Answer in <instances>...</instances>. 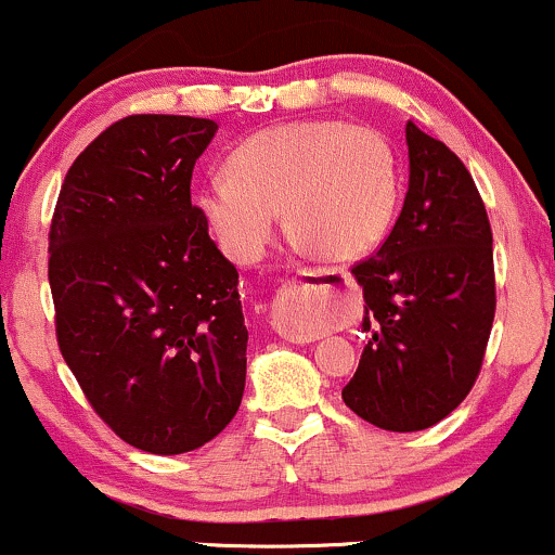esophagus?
Instances as JSON below:
<instances>
[{
  "mask_svg": "<svg viewBox=\"0 0 555 555\" xmlns=\"http://www.w3.org/2000/svg\"><path fill=\"white\" fill-rule=\"evenodd\" d=\"M333 275L347 278V272H327V270H304L299 278V291H318V288H327Z\"/></svg>",
  "mask_w": 555,
  "mask_h": 555,
  "instance_id": "1",
  "label": "esophagus"
}]
</instances>
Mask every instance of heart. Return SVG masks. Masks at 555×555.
<instances>
[{
    "mask_svg": "<svg viewBox=\"0 0 555 555\" xmlns=\"http://www.w3.org/2000/svg\"><path fill=\"white\" fill-rule=\"evenodd\" d=\"M399 201V164L384 134L344 121H291L243 140L228 175L201 190L219 243L241 261L264 251L283 208L285 228L325 259L371 251Z\"/></svg>",
    "mask_w": 555,
    "mask_h": 555,
    "instance_id": "b5f03b06",
    "label": "heart"
}]
</instances>
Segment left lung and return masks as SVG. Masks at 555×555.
<instances>
[{
  "label": "left lung",
  "mask_w": 555,
  "mask_h": 555,
  "mask_svg": "<svg viewBox=\"0 0 555 555\" xmlns=\"http://www.w3.org/2000/svg\"><path fill=\"white\" fill-rule=\"evenodd\" d=\"M395 228L351 267L371 333L341 397L386 431L434 426L474 389L494 320L492 230L466 164L413 121Z\"/></svg>",
  "instance_id": "1"
}]
</instances>
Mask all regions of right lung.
<instances>
[{"label": "right lung", "instance_id": "obj_1", "mask_svg": "<svg viewBox=\"0 0 555 555\" xmlns=\"http://www.w3.org/2000/svg\"><path fill=\"white\" fill-rule=\"evenodd\" d=\"M214 132L158 113L111 124L70 164L50 224L65 365L111 431L153 455L211 442L246 386L237 270L190 201Z\"/></svg>", "mask_w": 555, "mask_h": 555}]
</instances>
